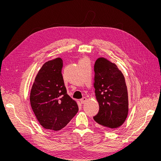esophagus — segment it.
Instances as JSON below:
<instances>
[{"label":"esophagus","mask_w":161,"mask_h":161,"mask_svg":"<svg viewBox=\"0 0 161 161\" xmlns=\"http://www.w3.org/2000/svg\"><path fill=\"white\" fill-rule=\"evenodd\" d=\"M86 101H87V98H86V97H83V98H81L80 100V102L81 104H84L86 102Z\"/></svg>","instance_id":"esophagus-1"}]
</instances>
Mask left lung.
I'll return each instance as SVG.
<instances>
[{
  "label": "left lung",
  "instance_id": "left-lung-1",
  "mask_svg": "<svg viewBox=\"0 0 161 161\" xmlns=\"http://www.w3.org/2000/svg\"><path fill=\"white\" fill-rule=\"evenodd\" d=\"M94 87L99 105L95 121L108 129L123 124L129 112L128 91L123 73L117 65L100 57L94 66Z\"/></svg>",
  "mask_w": 161,
  "mask_h": 161
}]
</instances>
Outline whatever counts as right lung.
Segmentation results:
<instances>
[{
    "instance_id": "add662e5",
    "label": "right lung",
    "mask_w": 161,
    "mask_h": 161,
    "mask_svg": "<svg viewBox=\"0 0 161 161\" xmlns=\"http://www.w3.org/2000/svg\"><path fill=\"white\" fill-rule=\"evenodd\" d=\"M60 57L45 63L38 71L30 93V103L37 120L46 129L57 131L78 112V106L66 92Z\"/></svg>"
}]
</instances>
